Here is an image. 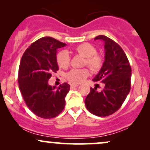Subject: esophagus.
<instances>
[{
	"label": "esophagus",
	"instance_id": "esophagus-1",
	"mask_svg": "<svg viewBox=\"0 0 150 150\" xmlns=\"http://www.w3.org/2000/svg\"><path fill=\"white\" fill-rule=\"evenodd\" d=\"M79 85H77V84H71V85H70V87H72V88H73V87H77V86H78Z\"/></svg>",
	"mask_w": 150,
	"mask_h": 150
}]
</instances>
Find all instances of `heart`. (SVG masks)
<instances>
[{
    "mask_svg": "<svg viewBox=\"0 0 150 150\" xmlns=\"http://www.w3.org/2000/svg\"><path fill=\"white\" fill-rule=\"evenodd\" d=\"M95 46L89 43H83L75 48V52L82 57L85 58L84 65H87L92 71L97 72L102 68L104 58L101 55L97 53ZM56 62L60 68L67 69L70 66V57L68 51L63 50L56 55ZM89 70L87 68L73 69L67 75V78L73 83H80L89 76Z\"/></svg>",
    "mask_w": 150,
    "mask_h": 150,
    "instance_id": "heart-1",
    "label": "heart"
}]
</instances>
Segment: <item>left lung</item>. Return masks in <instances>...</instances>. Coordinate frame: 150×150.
Segmentation results:
<instances>
[{
  "label": "left lung",
  "mask_w": 150,
  "mask_h": 150,
  "mask_svg": "<svg viewBox=\"0 0 150 150\" xmlns=\"http://www.w3.org/2000/svg\"><path fill=\"white\" fill-rule=\"evenodd\" d=\"M104 42L105 60L102 68L93 79L94 82L104 83L101 92L91 87L85 103L92 114L105 117L118 111L126 99L131 85V67L122 48L112 39L104 35L94 40Z\"/></svg>",
  "instance_id": "8db88e82"
}]
</instances>
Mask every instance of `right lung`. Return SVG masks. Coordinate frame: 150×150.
Here are the masks:
<instances>
[{"mask_svg":"<svg viewBox=\"0 0 150 150\" xmlns=\"http://www.w3.org/2000/svg\"><path fill=\"white\" fill-rule=\"evenodd\" d=\"M65 45L52 37H42L32 43L21 58L19 88L28 108L42 118H54L64 109L70 85L65 82L56 87L48 82L58 70L57 49Z\"/></svg>","mask_w":150,"mask_h":150,"instance_id":"add662e5","label":"right lung"}]
</instances>
